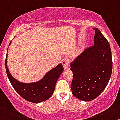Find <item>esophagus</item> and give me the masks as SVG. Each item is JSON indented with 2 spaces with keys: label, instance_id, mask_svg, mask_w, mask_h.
Listing matches in <instances>:
<instances>
[{
  "label": "esophagus",
  "instance_id": "34e87169",
  "mask_svg": "<svg viewBox=\"0 0 120 120\" xmlns=\"http://www.w3.org/2000/svg\"><path fill=\"white\" fill-rule=\"evenodd\" d=\"M69 59H68V58H65V59H64L63 61H62V65H63L64 69H68V66H69Z\"/></svg>",
  "mask_w": 120,
  "mask_h": 120
}]
</instances>
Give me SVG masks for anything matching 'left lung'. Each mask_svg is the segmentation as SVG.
I'll return each mask as SVG.
<instances>
[{
  "label": "left lung",
  "mask_w": 120,
  "mask_h": 120,
  "mask_svg": "<svg viewBox=\"0 0 120 120\" xmlns=\"http://www.w3.org/2000/svg\"><path fill=\"white\" fill-rule=\"evenodd\" d=\"M94 29V46L85 49L70 64L74 75L72 94L84 101L94 100L101 94L112 73V55L109 43L97 28Z\"/></svg>",
  "instance_id": "left-lung-1"
}]
</instances>
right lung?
Instances as JSON below:
<instances>
[{
    "instance_id": "obj_1",
    "label": "right lung",
    "mask_w": 120,
    "mask_h": 120,
    "mask_svg": "<svg viewBox=\"0 0 120 120\" xmlns=\"http://www.w3.org/2000/svg\"><path fill=\"white\" fill-rule=\"evenodd\" d=\"M11 42L9 46L11 45ZM7 58L8 53L5 60L8 77L13 88L22 97L33 103H39L46 101L52 96L55 88L56 82L64 71L62 64H59L48 72L41 80L31 83H23L17 80L11 75L7 66Z\"/></svg>"
}]
</instances>
